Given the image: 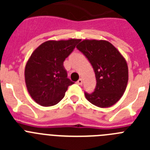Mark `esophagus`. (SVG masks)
<instances>
[{
  "label": "esophagus",
  "mask_w": 150,
  "mask_h": 150,
  "mask_svg": "<svg viewBox=\"0 0 150 150\" xmlns=\"http://www.w3.org/2000/svg\"><path fill=\"white\" fill-rule=\"evenodd\" d=\"M76 83H77V84H79V85H82L83 84V79H78V81L76 82Z\"/></svg>",
  "instance_id": "1"
}]
</instances>
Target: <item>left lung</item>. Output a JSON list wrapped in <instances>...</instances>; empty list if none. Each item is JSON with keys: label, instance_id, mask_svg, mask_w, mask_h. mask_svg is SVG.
Listing matches in <instances>:
<instances>
[{"label": "left lung", "instance_id": "1", "mask_svg": "<svg viewBox=\"0 0 150 150\" xmlns=\"http://www.w3.org/2000/svg\"><path fill=\"white\" fill-rule=\"evenodd\" d=\"M76 48L89 61L96 77L95 91L85 92L87 100L101 108L116 104L128 81V64L123 55L112 43L102 40H84Z\"/></svg>", "mask_w": 150, "mask_h": 150}]
</instances>
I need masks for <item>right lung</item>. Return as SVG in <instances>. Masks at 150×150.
<instances>
[{
  "label": "right lung",
  "mask_w": 150,
  "mask_h": 150,
  "mask_svg": "<svg viewBox=\"0 0 150 150\" xmlns=\"http://www.w3.org/2000/svg\"><path fill=\"white\" fill-rule=\"evenodd\" d=\"M79 39L48 40L32 52L25 69L28 91L33 100L43 107H51L62 100L69 86L63 63Z\"/></svg>",
  "instance_id": "1"
}]
</instances>
